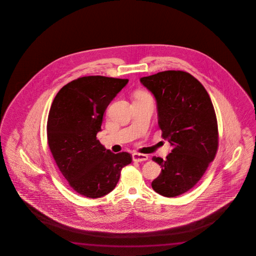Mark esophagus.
Segmentation results:
<instances>
[{
  "mask_svg": "<svg viewBox=\"0 0 256 256\" xmlns=\"http://www.w3.org/2000/svg\"><path fill=\"white\" fill-rule=\"evenodd\" d=\"M132 160L135 162H144V161H147L148 160V156L147 155H144V154L134 153V154H132Z\"/></svg>",
  "mask_w": 256,
  "mask_h": 256,
  "instance_id": "34e87169",
  "label": "esophagus"
}]
</instances>
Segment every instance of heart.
<instances>
[{"label": "heart", "mask_w": 256, "mask_h": 256, "mask_svg": "<svg viewBox=\"0 0 256 256\" xmlns=\"http://www.w3.org/2000/svg\"><path fill=\"white\" fill-rule=\"evenodd\" d=\"M142 95H144V94H140L139 96H142Z\"/></svg>", "instance_id": "heart-1"}]
</instances>
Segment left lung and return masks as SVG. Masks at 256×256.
<instances>
[{
    "label": "left lung",
    "instance_id": "left-lung-1",
    "mask_svg": "<svg viewBox=\"0 0 256 256\" xmlns=\"http://www.w3.org/2000/svg\"><path fill=\"white\" fill-rule=\"evenodd\" d=\"M140 82L156 98L161 136L172 146L166 160L152 158L162 170L152 186L162 196L176 197L194 186L215 158V110L202 84L186 72L165 70L143 77Z\"/></svg>",
    "mask_w": 256,
    "mask_h": 256
}]
</instances>
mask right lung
Masks as SVG:
<instances>
[{"mask_svg": "<svg viewBox=\"0 0 256 256\" xmlns=\"http://www.w3.org/2000/svg\"><path fill=\"white\" fill-rule=\"evenodd\" d=\"M127 78L85 76L62 88L48 119V142L54 160L70 186L95 199L113 191L121 170L132 158L114 154L96 140L110 102L128 83Z\"/></svg>", "mask_w": 256, "mask_h": 256, "instance_id": "1", "label": "right lung"}]
</instances>
